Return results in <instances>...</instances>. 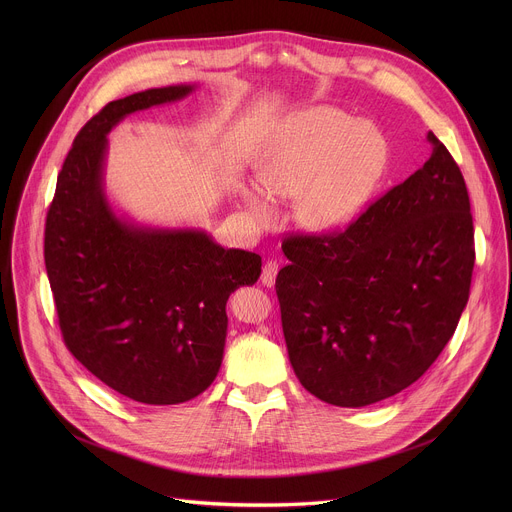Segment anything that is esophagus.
Masks as SVG:
<instances>
[{"instance_id":"34e87169","label":"esophagus","mask_w":512,"mask_h":512,"mask_svg":"<svg viewBox=\"0 0 512 512\" xmlns=\"http://www.w3.org/2000/svg\"><path fill=\"white\" fill-rule=\"evenodd\" d=\"M277 271H279V265L275 261H267L263 265V271H261V283L265 287H273L275 285V277H277Z\"/></svg>"}]
</instances>
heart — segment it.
<instances>
[{
  "label": "heart",
  "instance_id": "obj_1",
  "mask_svg": "<svg viewBox=\"0 0 512 512\" xmlns=\"http://www.w3.org/2000/svg\"><path fill=\"white\" fill-rule=\"evenodd\" d=\"M391 145L383 129L320 105L285 119L265 145L257 180L241 196L257 225L277 216L273 198H298V221L314 233L352 225L387 176Z\"/></svg>",
  "mask_w": 512,
  "mask_h": 512
}]
</instances>
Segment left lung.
Segmentation results:
<instances>
[{
	"label": "left lung",
	"instance_id": "1",
	"mask_svg": "<svg viewBox=\"0 0 512 512\" xmlns=\"http://www.w3.org/2000/svg\"><path fill=\"white\" fill-rule=\"evenodd\" d=\"M431 156L346 231L289 237L275 279L289 362L314 397L364 407L413 385L468 304L474 227L464 176Z\"/></svg>",
	"mask_w": 512,
	"mask_h": 512
}]
</instances>
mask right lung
I'll list each match as a JSON object with an SVG mask.
<instances>
[{
	"label": "right lung",
	"mask_w": 512,
	"mask_h": 512,
	"mask_svg": "<svg viewBox=\"0 0 512 512\" xmlns=\"http://www.w3.org/2000/svg\"><path fill=\"white\" fill-rule=\"evenodd\" d=\"M196 89L111 101L75 137L46 216L44 261L68 350L107 387L148 405L184 403L212 385L229 296L261 275L259 255L223 249L202 229L135 223L107 196L111 129Z\"/></svg>",
	"instance_id": "right-lung-1"
}]
</instances>
